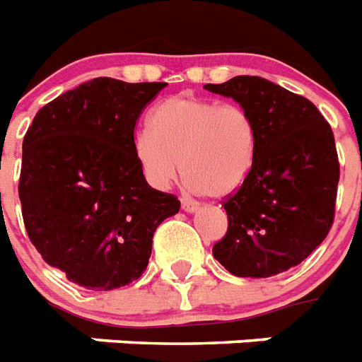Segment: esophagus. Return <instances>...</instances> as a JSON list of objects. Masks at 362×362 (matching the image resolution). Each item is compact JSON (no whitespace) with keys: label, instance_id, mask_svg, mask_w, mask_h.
Here are the masks:
<instances>
[{"label":"esophagus","instance_id":"1","mask_svg":"<svg viewBox=\"0 0 362 362\" xmlns=\"http://www.w3.org/2000/svg\"><path fill=\"white\" fill-rule=\"evenodd\" d=\"M181 207H183L187 213H192V211L198 209V204L196 202H192V199H181Z\"/></svg>","mask_w":362,"mask_h":362}]
</instances>
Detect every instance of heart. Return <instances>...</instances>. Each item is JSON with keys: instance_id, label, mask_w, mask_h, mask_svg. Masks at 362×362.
I'll return each mask as SVG.
<instances>
[{"instance_id": "heart-1", "label": "heart", "mask_w": 362, "mask_h": 362, "mask_svg": "<svg viewBox=\"0 0 362 362\" xmlns=\"http://www.w3.org/2000/svg\"><path fill=\"white\" fill-rule=\"evenodd\" d=\"M256 147V123L243 106L189 95L157 104L149 131L132 140L136 163L153 187L166 189L181 168L187 187L211 198L233 194L247 181Z\"/></svg>"}]
</instances>
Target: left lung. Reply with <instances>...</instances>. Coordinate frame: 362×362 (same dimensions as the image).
<instances>
[{"label":"left lung","mask_w":362,"mask_h":362,"mask_svg":"<svg viewBox=\"0 0 362 362\" xmlns=\"http://www.w3.org/2000/svg\"><path fill=\"white\" fill-rule=\"evenodd\" d=\"M205 89L237 100L258 131L247 181L222 202L228 230L213 256L235 276L284 273L322 245L334 221L340 164L331 125L310 100L265 78Z\"/></svg>","instance_id":"obj_1"}]
</instances>
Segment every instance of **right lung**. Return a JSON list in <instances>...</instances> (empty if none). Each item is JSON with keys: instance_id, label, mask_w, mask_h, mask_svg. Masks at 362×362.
<instances>
[{"instance_id": "1", "label": "right lung", "mask_w": 362, "mask_h": 362, "mask_svg": "<svg viewBox=\"0 0 362 362\" xmlns=\"http://www.w3.org/2000/svg\"><path fill=\"white\" fill-rule=\"evenodd\" d=\"M164 88L93 78L42 106L24 136L25 231L48 265L88 290L140 279L153 233L181 207L147 185L132 153L136 121Z\"/></svg>"}]
</instances>
